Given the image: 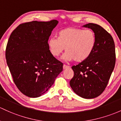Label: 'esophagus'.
Returning <instances> with one entry per match:
<instances>
[{"label": "esophagus", "instance_id": "34e87169", "mask_svg": "<svg viewBox=\"0 0 121 121\" xmlns=\"http://www.w3.org/2000/svg\"><path fill=\"white\" fill-rule=\"evenodd\" d=\"M70 67V66L66 65H63V69H69Z\"/></svg>", "mask_w": 121, "mask_h": 121}]
</instances>
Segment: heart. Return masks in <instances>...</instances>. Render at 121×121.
Wrapping results in <instances>:
<instances>
[{"mask_svg": "<svg viewBox=\"0 0 121 121\" xmlns=\"http://www.w3.org/2000/svg\"><path fill=\"white\" fill-rule=\"evenodd\" d=\"M96 44V36L92 30H84L69 27L60 30L58 38L52 37L48 41V47L52 55L58 57L65 48L66 58L82 62L88 59Z\"/></svg>", "mask_w": 121, "mask_h": 121, "instance_id": "b5f03b06", "label": "heart"}]
</instances>
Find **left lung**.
<instances>
[{"label": "left lung", "instance_id": "1", "mask_svg": "<svg viewBox=\"0 0 121 121\" xmlns=\"http://www.w3.org/2000/svg\"><path fill=\"white\" fill-rule=\"evenodd\" d=\"M83 26L95 33V47L88 59L71 67L74 76L70 85L80 97L93 99L104 91L115 67V44L111 35L99 25L89 23Z\"/></svg>", "mask_w": 121, "mask_h": 121}]
</instances>
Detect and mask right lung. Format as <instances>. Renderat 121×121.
Returning a JSON list of instances; mask_svg holds the SVG:
<instances>
[{"label":"right lung","instance_id":"obj_1","mask_svg":"<svg viewBox=\"0 0 121 121\" xmlns=\"http://www.w3.org/2000/svg\"><path fill=\"white\" fill-rule=\"evenodd\" d=\"M58 24L55 19L24 23L9 37L7 64L17 87L27 96L43 95L63 70V63L52 55L48 47L49 37Z\"/></svg>","mask_w":121,"mask_h":121}]
</instances>
